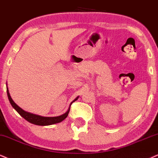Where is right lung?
Wrapping results in <instances>:
<instances>
[{"label":"right lung","instance_id":"obj_1","mask_svg":"<svg viewBox=\"0 0 158 158\" xmlns=\"http://www.w3.org/2000/svg\"><path fill=\"white\" fill-rule=\"evenodd\" d=\"M6 91H7L8 98H9V102H10L11 105L12 106L13 108H15V110H16L19 113V114L21 116H23V117L24 118L25 120H27L28 122H31V123H32L34 124H36V125H41V126H45V125H50V124L59 123V122H62V121L64 120L67 117L68 114H69V113L70 107H69V110H68L65 113V114L63 115H61V116H56V117H44V116H38V115L30 114V113H28V112L25 111V110H23L22 108H20L18 106H17V105H16V103H15V102L12 100V99H11L10 94H9L8 88L6 89ZM77 98H78V97H77V98H76L73 102H74L75 101L77 100ZM72 103L70 104V106H71Z\"/></svg>","mask_w":158,"mask_h":158}]
</instances>
